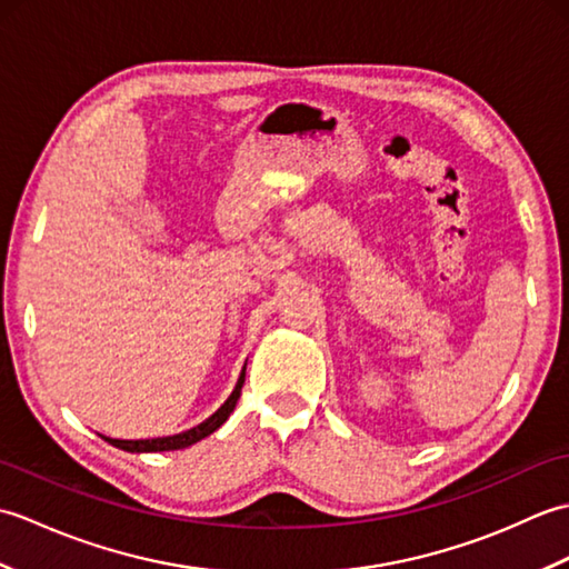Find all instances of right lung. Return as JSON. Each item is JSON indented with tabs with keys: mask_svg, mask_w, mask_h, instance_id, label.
Masks as SVG:
<instances>
[{
	"mask_svg": "<svg viewBox=\"0 0 569 569\" xmlns=\"http://www.w3.org/2000/svg\"><path fill=\"white\" fill-rule=\"evenodd\" d=\"M244 371H247V367L241 369L232 396H229L227 401L220 408H217L208 420H202L200 426H196V428H190L186 432H178V435H168V438H151V440H114V438H104V435H102V438L110 445L119 447V450H127V452H166V450H183V447L196 445L202 438L212 435L229 418V413H232L237 401H239V396H241V386H244Z\"/></svg>",
	"mask_w": 569,
	"mask_h": 569,
	"instance_id": "right-lung-1",
	"label": "right lung"
}]
</instances>
